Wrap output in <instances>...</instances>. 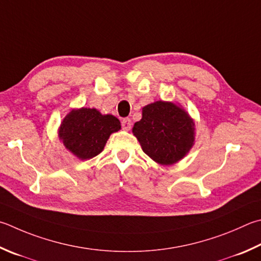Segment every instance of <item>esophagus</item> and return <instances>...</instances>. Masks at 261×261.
<instances>
[{
    "label": "esophagus",
    "instance_id": "obj_1",
    "mask_svg": "<svg viewBox=\"0 0 261 261\" xmlns=\"http://www.w3.org/2000/svg\"><path fill=\"white\" fill-rule=\"evenodd\" d=\"M131 125H132V123H131L130 118H123V120H122V127H123V130L129 131V130L131 129Z\"/></svg>",
    "mask_w": 261,
    "mask_h": 261
}]
</instances>
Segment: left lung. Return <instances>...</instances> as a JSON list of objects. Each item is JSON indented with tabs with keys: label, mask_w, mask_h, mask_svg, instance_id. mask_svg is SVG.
Wrapping results in <instances>:
<instances>
[{
	"label": "left lung",
	"mask_w": 261,
	"mask_h": 261,
	"mask_svg": "<svg viewBox=\"0 0 261 261\" xmlns=\"http://www.w3.org/2000/svg\"><path fill=\"white\" fill-rule=\"evenodd\" d=\"M132 134L151 160L172 165L195 144V123L180 105L158 100L143 108V117L135 123Z\"/></svg>",
	"instance_id": "obj_1"
}]
</instances>
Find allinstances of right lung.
<instances>
[{
    "mask_svg": "<svg viewBox=\"0 0 261 261\" xmlns=\"http://www.w3.org/2000/svg\"><path fill=\"white\" fill-rule=\"evenodd\" d=\"M121 130L114 115L101 114L96 108H75L61 121L58 138L79 160H90L103 150L112 134Z\"/></svg>",
    "mask_w": 261,
    "mask_h": 261,
    "instance_id": "1",
    "label": "right lung"
}]
</instances>
